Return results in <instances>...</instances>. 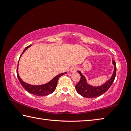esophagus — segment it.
<instances>
[{
	"label": "esophagus",
	"instance_id": "34e87169",
	"mask_svg": "<svg viewBox=\"0 0 131 131\" xmlns=\"http://www.w3.org/2000/svg\"><path fill=\"white\" fill-rule=\"evenodd\" d=\"M77 69H77V67H76V66H73V67L71 68L70 72L71 73H74V72H77Z\"/></svg>",
	"mask_w": 131,
	"mask_h": 131
}]
</instances>
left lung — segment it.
Returning a JSON list of instances; mask_svg holds the SVG:
<instances>
[{"mask_svg":"<svg viewBox=\"0 0 131 131\" xmlns=\"http://www.w3.org/2000/svg\"><path fill=\"white\" fill-rule=\"evenodd\" d=\"M112 63L114 66L113 73L110 78L101 85L94 86L88 83L87 80L85 77L81 73L80 71H78L79 73L80 74V80L76 85L75 88L78 94L82 96L87 97V98H93L96 97L103 94L108 90L112 84L113 83L116 74V65L114 61H112Z\"/></svg>","mask_w":131,"mask_h":131,"instance_id":"obj_1","label":"left lung"}]
</instances>
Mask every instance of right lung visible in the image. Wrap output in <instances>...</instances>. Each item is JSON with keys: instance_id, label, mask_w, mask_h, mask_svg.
Segmentation results:
<instances>
[{"instance_id": "obj_1", "label": "right lung", "mask_w": 131, "mask_h": 131, "mask_svg": "<svg viewBox=\"0 0 131 131\" xmlns=\"http://www.w3.org/2000/svg\"><path fill=\"white\" fill-rule=\"evenodd\" d=\"M32 45L28 46V47H26L25 49H24L23 52L22 53L20 57H19V59H20L21 57L22 56V55L24 54V52H25L29 47H30ZM18 64H19V61H18V63L17 74L18 79L22 86H23V87L25 88V89L28 92L39 96H47V95H48L49 94H52V92H54V91L55 90V88H56L57 83H58V80L59 77L62 76V75H63L64 74H66V73H67V72H65V73H62L57 75V76H55L52 80H51L50 81H48V83L46 84H41V85H32V84H28L27 83H26V82L24 81L23 80L21 79V77H19V74H18Z\"/></svg>"}]
</instances>
